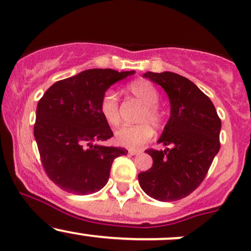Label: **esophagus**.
Segmentation results:
<instances>
[{"mask_svg":"<svg viewBox=\"0 0 251 251\" xmlns=\"http://www.w3.org/2000/svg\"><path fill=\"white\" fill-rule=\"evenodd\" d=\"M140 152H142V151H140V150H128V153H130V155H132V156L139 155Z\"/></svg>","mask_w":251,"mask_h":251,"instance_id":"34e87169","label":"esophagus"}]
</instances>
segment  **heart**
<instances>
[{
	"mask_svg": "<svg viewBox=\"0 0 251 251\" xmlns=\"http://www.w3.org/2000/svg\"><path fill=\"white\" fill-rule=\"evenodd\" d=\"M127 92L143 104L142 112L139 113V125L124 126L115 132V140L121 147L128 149H138L143 144L151 140L153 130L162 128L164 123L163 113L157 107L159 95L158 92L147 79H137L128 84ZM100 112L106 123L111 126H118L120 124L119 103L114 92L107 90L100 101ZM149 122L151 126L147 124Z\"/></svg>",
	"mask_w": 251,
	"mask_h": 251,
	"instance_id": "b5f03b06",
	"label": "heart"
}]
</instances>
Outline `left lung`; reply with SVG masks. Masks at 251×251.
<instances>
[{"label":"left lung","instance_id":"8db88e82","mask_svg":"<svg viewBox=\"0 0 251 251\" xmlns=\"http://www.w3.org/2000/svg\"><path fill=\"white\" fill-rule=\"evenodd\" d=\"M145 78L161 85L170 101V118L158 143L164 150H147L152 167L139 173L142 189L158 201H176L200 186L218 153L222 128L212 101L186 77L148 71Z\"/></svg>","mask_w":251,"mask_h":251}]
</instances>
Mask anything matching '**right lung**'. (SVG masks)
I'll return each mask as SVG.
<instances>
[{"mask_svg":"<svg viewBox=\"0 0 251 251\" xmlns=\"http://www.w3.org/2000/svg\"><path fill=\"white\" fill-rule=\"evenodd\" d=\"M134 74L89 69L52 84L38 102L34 138L50 180L63 191L92 194L106 186L114 158L124 148L95 144L113 136L100 112L106 90Z\"/></svg>","mask_w":251,"mask_h":251,"instance_id":"obj_1","label":"right lung"}]
</instances>
